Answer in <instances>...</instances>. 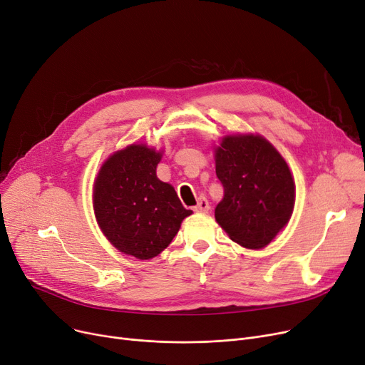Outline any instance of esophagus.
Instances as JSON below:
<instances>
[{
    "instance_id": "obj_1",
    "label": "esophagus",
    "mask_w": 365,
    "mask_h": 365,
    "mask_svg": "<svg viewBox=\"0 0 365 365\" xmlns=\"http://www.w3.org/2000/svg\"><path fill=\"white\" fill-rule=\"evenodd\" d=\"M194 210H195L197 213H207L208 210H210V204H208V201L205 198H200L198 204L194 207Z\"/></svg>"
}]
</instances>
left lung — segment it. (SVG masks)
<instances>
[{"instance_id": "1", "label": "left lung", "mask_w": 365, "mask_h": 365, "mask_svg": "<svg viewBox=\"0 0 365 365\" xmlns=\"http://www.w3.org/2000/svg\"><path fill=\"white\" fill-rule=\"evenodd\" d=\"M223 200L215 216L232 241L247 248L269 244L289 222L296 187L289 165L260 136H226L216 149Z\"/></svg>"}]
</instances>
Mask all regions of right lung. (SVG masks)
<instances>
[{
  "label": "right lung",
  "instance_id": "obj_1",
  "mask_svg": "<svg viewBox=\"0 0 365 365\" xmlns=\"http://www.w3.org/2000/svg\"><path fill=\"white\" fill-rule=\"evenodd\" d=\"M161 153L131 145L102 165L93 204L105 237L120 252L140 260L158 256L179 232L186 210L175 187L157 178Z\"/></svg>",
  "mask_w": 365,
  "mask_h": 365
}]
</instances>
